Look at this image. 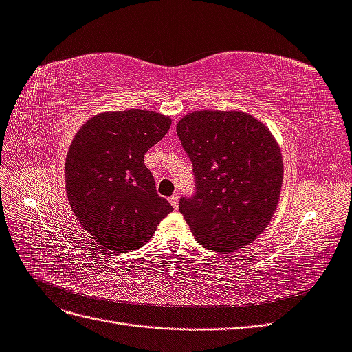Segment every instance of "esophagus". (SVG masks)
Instances as JSON below:
<instances>
[{
	"label": "esophagus",
	"instance_id": "1",
	"mask_svg": "<svg viewBox=\"0 0 352 352\" xmlns=\"http://www.w3.org/2000/svg\"><path fill=\"white\" fill-rule=\"evenodd\" d=\"M168 202H170V204H172V207H173L175 210H177V207H179V195H177V194H173L172 197L168 198Z\"/></svg>",
	"mask_w": 352,
	"mask_h": 352
}]
</instances>
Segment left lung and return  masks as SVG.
<instances>
[{
    "instance_id": "obj_1",
    "label": "left lung",
    "mask_w": 352,
    "mask_h": 352,
    "mask_svg": "<svg viewBox=\"0 0 352 352\" xmlns=\"http://www.w3.org/2000/svg\"><path fill=\"white\" fill-rule=\"evenodd\" d=\"M176 132L195 179L179 211L195 239L223 254L252 243L269 226L283 182L270 131L247 113L201 110L180 119Z\"/></svg>"
}]
</instances>
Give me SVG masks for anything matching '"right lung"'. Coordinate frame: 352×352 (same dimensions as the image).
Wrapping results in <instances>:
<instances>
[{
    "label": "right lung",
    "mask_w": 352,
    "mask_h": 352,
    "mask_svg": "<svg viewBox=\"0 0 352 352\" xmlns=\"http://www.w3.org/2000/svg\"><path fill=\"white\" fill-rule=\"evenodd\" d=\"M170 124V117L155 111H107L73 138L65 166L67 198L82 228L102 247L119 252L142 247L173 211L144 163Z\"/></svg>",
    "instance_id": "1"
}]
</instances>
